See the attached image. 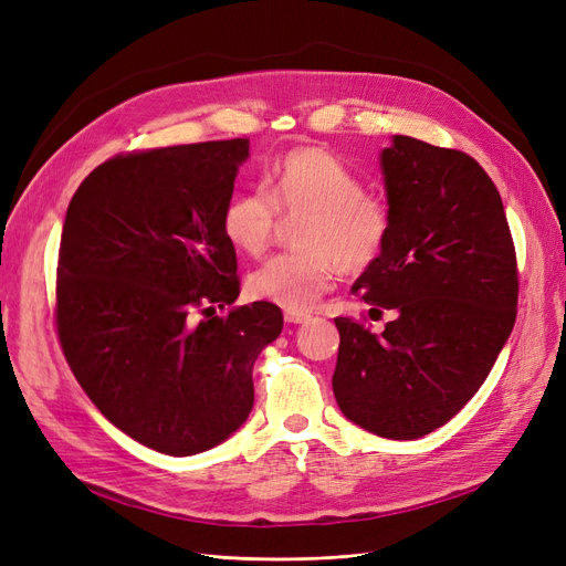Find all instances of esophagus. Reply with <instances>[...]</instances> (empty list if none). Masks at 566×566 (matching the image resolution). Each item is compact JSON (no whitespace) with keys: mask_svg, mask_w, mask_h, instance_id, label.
<instances>
[{"mask_svg":"<svg viewBox=\"0 0 566 566\" xmlns=\"http://www.w3.org/2000/svg\"><path fill=\"white\" fill-rule=\"evenodd\" d=\"M304 321H308V316L302 314V311H285V323L297 325V323H304Z\"/></svg>","mask_w":566,"mask_h":566,"instance_id":"34e87169","label":"esophagus"}]
</instances>
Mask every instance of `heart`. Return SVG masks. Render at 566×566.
Instances as JSON below:
<instances>
[{
    "mask_svg": "<svg viewBox=\"0 0 566 566\" xmlns=\"http://www.w3.org/2000/svg\"><path fill=\"white\" fill-rule=\"evenodd\" d=\"M281 216L300 218L302 250L264 262L250 276L258 300L287 311H308L342 274L375 266L391 239L394 216L377 193L335 151L297 147L264 175V189L233 193L222 212L229 243L258 258L274 241Z\"/></svg>",
    "mask_w": 566,
    "mask_h": 566,
    "instance_id": "1",
    "label": "heart"
}]
</instances>
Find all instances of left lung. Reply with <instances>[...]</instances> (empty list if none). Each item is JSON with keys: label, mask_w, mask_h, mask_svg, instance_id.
<instances>
[{"label": "left lung", "mask_w": 566, "mask_h": 566, "mask_svg": "<svg viewBox=\"0 0 566 566\" xmlns=\"http://www.w3.org/2000/svg\"><path fill=\"white\" fill-rule=\"evenodd\" d=\"M381 170L391 239L354 292L396 318L379 335L335 318L333 391L365 431L415 440L450 421L494 367L517 316V258L499 189L465 151L396 135Z\"/></svg>", "instance_id": "8db88e82"}]
</instances>
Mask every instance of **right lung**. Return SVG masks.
<instances>
[{
  "mask_svg": "<svg viewBox=\"0 0 566 566\" xmlns=\"http://www.w3.org/2000/svg\"><path fill=\"white\" fill-rule=\"evenodd\" d=\"M250 140L116 154L74 191L57 250L55 329L76 381L133 440L191 457L248 419L252 365L281 335L271 302H237L222 229Z\"/></svg>",
  "mask_w": 566,
  "mask_h": 566,
  "instance_id": "obj_1",
  "label": "right lung"
}]
</instances>
